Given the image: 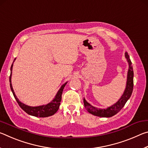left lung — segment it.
<instances>
[{"label": "left lung", "mask_w": 148, "mask_h": 148, "mask_svg": "<svg viewBox=\"0 0 148 148\" xmlns=\"http://www.w3.org/2000/svg\"><path fill=\"white\" fill-rule=\"evenodd\" d=\"M125 57L129 62V69L128 71V75H127V86L125 89L123 95H122L121 99L117 101L116 104L112 105V106L106 109H98L97 108L91 106V104H89L85 99H84V104L86 109L88 111L90 114H91L94 116L102 117H110L114 116L121 110L123 106H125V103L131 97L132 90H133V76L134 72L133 69H132V62L131 59H129V56L128 53H125Z\"/></svg>", "instance_id": "8db88e82"}]
</instances>
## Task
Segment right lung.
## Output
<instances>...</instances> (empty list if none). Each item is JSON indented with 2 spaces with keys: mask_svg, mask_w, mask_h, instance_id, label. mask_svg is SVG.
Returning a JSON list of instances; mask_svg holds the SVG:
<instances>
[{
  "mask_svg": "<svg viewBox=\"0 0 148 148\" xmlns=\"http://www.w3.org/2000/svg\"><path fill=\"white\" fill-rule=\"evenodd\" d=\"M15 60H16V59H14V62L15 61ZM12 67H13V63H12L11 66V69H10L11 73H10V89L12 91V93L14 95L15 99L16 100V101L17 103H18L19 106L21 108L22 110H23L26 113H27L29 115H31V116H36V117H46L51 116L52 115L56 114L57 110H59L60 103H61V101L62 91H63L64 87L65 86H66V83H65L64 85H62L61 87V89H60L59 90V91L57 92L55 99L51 102H49V104H47L46 105H43V106H36V107L27 106V105L24 104L23 103H22V102H21L19 101L18 99L17 98V97L14 93L13 88H12V86L11 83Z\"/></svg>",
  "mask_w": 148,
  "mask_h": 148,
  "instance_id": "right-lung-1",
  "label": "right lung"
}]
</instances>
